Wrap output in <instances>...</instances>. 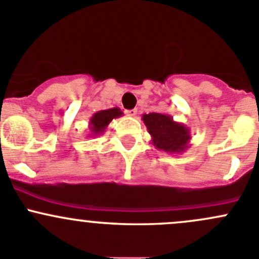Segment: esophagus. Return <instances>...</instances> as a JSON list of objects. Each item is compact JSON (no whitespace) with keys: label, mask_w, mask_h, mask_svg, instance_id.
<instances>
[{"label":"esophagus","mask_w":259,"mask_h":259,"mask_svg":"<svg viewBox=\"0 0 259 259\" xmlns=\"http://www.w3.org/2000/svg\"><path fill=\"white\" fill-rule=\"evenodd\" d=\"M138 114L137 109H132V110H126V115L127 116H135Z\"/></svg>","instance_id":"esophagus-1"}]
</instances>
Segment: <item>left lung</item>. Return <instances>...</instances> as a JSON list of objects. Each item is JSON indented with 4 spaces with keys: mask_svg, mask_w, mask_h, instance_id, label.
<instances>
[{
    "mask_svg": "<svg viewBox=\"0 0 259 259\" xmlns=\"http://www.w3.org/2000/svg\"><path fill=\"white\" fill-rule=\"evenodd\" d=\"M146 129L151 137V142L158 150L168 154H182L189 148V127L183 122L174 121L168 114L149 113L143 115Z\"/></svg>",
    "mask_w": 259,
    "mask_h": 259,
    "instance_id": "1",
    "label": "left lung"
}]
</instances>
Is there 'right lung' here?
Wrapping results in <instances>:
<instances>
[{"label": "right lung", "mask_w": 259, "mask_h": 259, "mask_svg": "<svg viewBox=\"0 0 259 259\" xmlns=\"http://www.w3.org/2000/svg\"><path fill=\"white\" fill-rule=\"evenodd\" d=\"M122 116V111L119 108H111L106 109V110L98 111L90 117V121H89V130H90V134L88 138H94L99 137V135L104 134L105 129L108 127V125L113 121L116 117Z\"/></svg>", "instance_id": "right-lung-1"}]
</instances>
